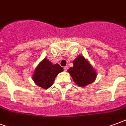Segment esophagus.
I'll list each match as a JSON object with an SVG mask.
<instances>
[{"label": "esophagus", "mask_w": 126, "mask_h": 126, "mask_svg": "<svg viewBox=\"0 0 126 126\" xmlns=\"http://www.w3.org/2000/svg\"><path fill=\"white\" fill-rule=\"evenodd\" d=\"M64 71H67V70H68V66H64Z\"/></svg>", "instance_id": "1"}]
</instances>
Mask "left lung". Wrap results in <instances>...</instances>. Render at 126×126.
Instances as JSON below:
<instances>
[{"label": "left lung", "mask_w": 126, "mask_h": 126, "mask_svg": "<svg viewBox=\"0 0 126 126\" xmlns=\"http://www.w3.org/2000/svg\"><path fill=\"white\" fill-rule=\"evenodd\" d=\"M73 64L74 66L70 68L68 72L77 85L83 87L94 82L97 73L84 57L79 56L73 61Z\"/></svg>", "instance_id": "left-lung-1"}]
</instances>
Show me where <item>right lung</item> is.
<instances>
[{"label":"right lung","mask_w":126,"mask_h":126,"mask_svg":"<svg viewBox=\"0 0 126 126\" xmlns=\"http://www.w3.org/2000/svg\"><path fill=\"white\" fill-rule=\"evenodd\" d=\"M62 71L63 68L59 64H53L49 60L44 58L35 70L32 79L39 87L48 89L53 84L58 73Z\"/></svg>","instance_id":"obj_1"}]
</instances>
